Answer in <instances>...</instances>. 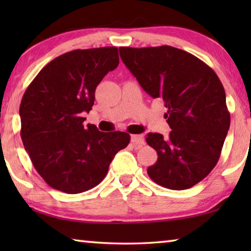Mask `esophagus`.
Masks as SVG:
<instances>
[{"label": "esophagus", "mask_w": 251, "mask_h": 251, "mask_svg": "<svg viewBox=\"0 0 251 251\" xmlns=\"http://www.w3.org/2000/svg\"><path fill=\"white\" fill-rule=\"evenodd\" d=\"M131 143L135 146L141 147L145 144V138H144L143 135H131Z\"/></svg>", "instance_id": "1"}]
</instances>
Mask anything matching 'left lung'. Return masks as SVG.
<instances>
[{"instance_id": "8db88e82", "label": "left lung", "mask_w": 251, "mask_h": 251, "mask_svg": "<svg viewBox=\"0 0 251 251\" xmlns=\"http://www.w3.org/2000/svg\"><path fill=\"white\" fill-rule=\"evenodd\" d=\"M120 55L143 90L163 100L167 108L168 137L158 133L146 137L158 155L148 176L173 190L198 184L217 164L230 126L217 74L193 54L168 45L120 48Z\"/></svg>"}]
</instances>
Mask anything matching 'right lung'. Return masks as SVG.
<instances>
[{
  "instance_id": "obj_1",
  "label": "right lung",
  "mask_w": 251,
  "mask_h": 251,
  "mask_svg": "<svg viewBox=\"0 0 251 251\" xmlns=\"http://www.w3.org/2000/svg\"><path fill=\"white\" fill-rule=\"evenodd\" d=\"M115 46L75 50L45 65L20 105L21 137L36 172L54 189L79 194L104 179L114 156L129 144L124 131L84 126L95 90L118 66Z\"/></svg>"
}]
</instances>
